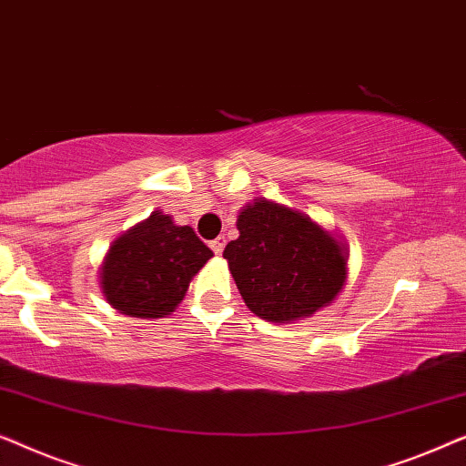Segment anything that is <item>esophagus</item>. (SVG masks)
Here are the masks:
<instances>
[{"label":"esophagus","mask_w":466,"mask_h":466,"mask_svg":"<svg viewBox=\"0 0 466 466\" xmlns=\"http://www.w3.org/2000/svg\"><path fill=\"white\" fill-rule=\"evenodd\" d=\"M225 244H227V239L220 235V238H216L209 246H212L214 254H222V250H225Z\"/></svg>","instance_id":"obj_1"}]
</instances>
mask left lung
<instances>
[{
  "mask_svg": "<svg viewBox=\"0 0 466 466\" xmlns=\"http://www.w3.org/2000/svg\"><path fill=\"white\" fill-rule=\"evenodd\" d=\"M227 258L250 311L295 322L327 308L346 284V248L309 216L258 197L238 216Z\"/></svg>",
  "mask_w": 466,
  "mask_h": 466,
  "instance_id": "1",
  "label": "left lung"
}]
</instances>
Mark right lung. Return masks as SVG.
Here are the masks:
<instances>
[{"instance_id": "1", "label": "right lung", "mask_w": 466, "mask_h": 466, "mask_svg": "<svg viewBox=\"0 0 466 466\" xmlns=\"http://www.w3.org/2000/svg\"><path fill=\"white\" fill-rule=\"evenodd\" d=\"M212 257L193 228L174 225L157 209L110 246L99 273L101 290L120 314L165 318Z\"/></svg>"}]
</instances>
